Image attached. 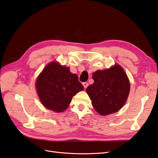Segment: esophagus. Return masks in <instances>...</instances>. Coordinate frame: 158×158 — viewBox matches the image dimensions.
I'll use <instances>...</instances> for the list:
<instances>
[{
    "label": "esophagus",
    "instance_id": "34e87169",
    "mask_svg": "<svg viewBox=\"0 0 158 158\" xmlns=\"http://www.w3.org/2000/svg\"><path fill=\"white\" fill-rule=\"evenodd\" d=\"M83 87H84L85 89H86V88L88 87L89 84H88V83H87V82H84V83H83Z\"/></svg>",
    "mask_w": 158,
    "mask_h": 158
}]
</instances>
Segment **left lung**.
<instances>
[{"label": "left lung", "instance_id": "left-lung-1", "mask_svg": "<svg viewBox=\"0 0 158 158\" xmlns=\"http://www.w3.org/2000/svg\"><path fill=\"white\" fill-rule=\"evenodd\" d=\"M94 83L86 92L99 114L107 115L118 111L123 106L130 90L127 74L119 64L93 73Z\"/></svg>", "mask_w": 158, "mask_h": 158}]
</instances>
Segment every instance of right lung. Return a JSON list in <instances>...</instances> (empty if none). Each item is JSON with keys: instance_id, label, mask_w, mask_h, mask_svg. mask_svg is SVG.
<instances>
[{"instance_id": "1", "label": "right lung", "mask_w": 158, "mask_h": 158, "mask_svg": "<svg viewBox=\"0 0 158 158\" xmlns=\"http://www.w3.org/2000/svg\"><path fill=\"white\" fill-rule=\"evenodd\" d=\"M40 102L48 110L63 112L69 106L73 97L84 87L69 67L51 62L43 69L35 83Z\"/></svg>"}]
</instances>
